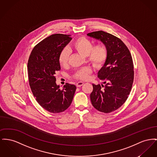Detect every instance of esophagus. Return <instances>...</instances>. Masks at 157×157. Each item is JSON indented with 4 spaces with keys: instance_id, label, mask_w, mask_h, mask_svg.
I'll return each mask as SVG.
<instances>
[{
    "instance_id": "1",
    "label": "esophagus",
    "mask_w": 157,
    "mask_h": 157,
    "mask_svg": "<svg viewBox=\"0 0 157 157\" xmlns=\"http://www.w3.org/2000/svg\"><path fill=\"white\" fill-rule=\"evenodd\" d=\"M83 83H84L82 82H78L76 83V86L77 87H81L82 85H83Z\"/></svg>"
}]
</instances>
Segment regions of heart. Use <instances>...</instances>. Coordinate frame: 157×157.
Wrapping results in <instances>:
<instances>
[{
	"label": "heart",
	"mask_w": 157,
	"mask_h": 157,
	"mask_svg": "<svg viewBox=\"0 0 157 157\" xmlns=\"http://www.w3.org/2000/svg\"><path fill=\"white\" fill-rule=\"evenodd\" d=\"M74 49L82 55L87 56L88 61L95 67H100L105 62L108 56V50L106 46L98 44L93 46L92 42L84 37L77 38L73 43ZM70 55L69 50L65 47L60 52L58 60L60 66L65 67L68 64ZM91 73V68L85 67L78 71L74 77L81 80H86Z\"/></svg>",
	"instance_id": "heart-1"
}]
</instances>
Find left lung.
Segmentation results:
<instances>
[{"mask_svg": "<svg viewBox=\"0 0 157 157\" xmlns=\"http://www.w3.org/2000/svg\"><path fill=\"white\" fill-rule=\"evenodd\" d=\"M100 40L108 50V56L98 77L105 85L92 84L90 98L94 107L109 113L116 110L129 97L134 79V67L128 48L119 38L103 31L87 34Z\"/></svg>", "mask_w": 157, "mask_h": 157, "instance_id": "8db88e82", "label": "left lung"}]
</instances>
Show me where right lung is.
<instances>
[{"mask_svg":"<svg viewBox=\"0 0 157 157\" xmlns=\"http://www.w3.org/2000/svg\"><path fill=\"white\" fill-rule=\"evenodd\" d=\"M71 40L69 35H51L38 43L29 57L27 67L31 91L38 103L52 113L66 110L76 89L75 85L66 83L60 90L56 83V72L60 70L59 53Z\"/></svg>","mask_w":157,"mask_h":157,"instance_id":"right-lung-1","label":"right lung"}]
</instances>
